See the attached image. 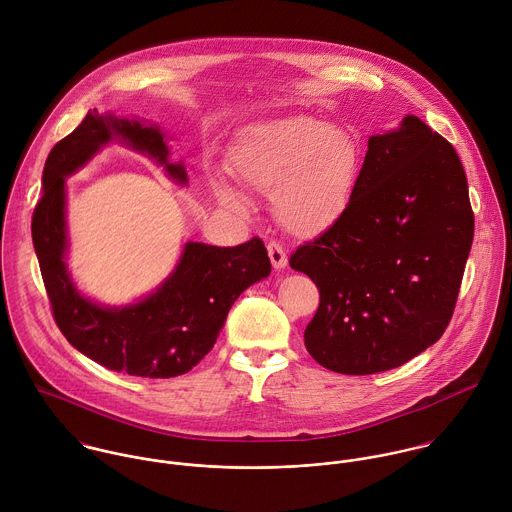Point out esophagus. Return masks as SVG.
<instances>
[{
    "instance_id": "obj_1",
    "label": "esophagus",
    "mask_w": 512,
    "mask_h": 512,
    "mask_svg": "<svg viewBox=\"0 0 512 512\" xmlns=\"http://www.w3.org/2000/svg\"><path fill=\"white\" fill-rule=\"evenodd\" d=\"M267 251H269V259H271V265L275 271H281L287 267V253L277 241H271L267 245Z\"/></svg>"
}]
</instances>
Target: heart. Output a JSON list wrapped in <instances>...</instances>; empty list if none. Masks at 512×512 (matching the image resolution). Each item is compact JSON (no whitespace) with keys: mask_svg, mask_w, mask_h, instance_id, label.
Listing matches in <instances>:
<instances>
[{"mask_svg":"<svg viewBox=\"0 0 512 512\" xmlns=\"http://www.w3.org/2000/svg\"><path fill=\"white\" fill-rule=\"evenodd\" d=\"M235 179L271 195L277 221L299 237L331 229L347 211L363 165L353 133L313 119H281L249 129L229 151ZM215 199L233 211H247V195L225 183H211Z\"/></svg>","mask_w":512,"mask_h":512,"instance_id":"1","label":"heart"}]
</instances>
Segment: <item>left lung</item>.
I'll return each mask as SVG.
<instances>
[{"instance_id": "obj_1", "label": "left lung", "mask_w": 512, "mask_h": 512, "mask_svg": "<svg viewBox=\"0 0 512 512\" xmlns=\"http://www.w3.org/2000/svg\"><path fill=\"white\" fill-rule=\"evenodd\" d=\"M473 235L467 175L445 137L417 115L371 135L347 211L289 259L321 295L309 355L335 373L373 375L437 343Z\"/></svg>"}]
</instances>
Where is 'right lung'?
Listing matches in <instances>:
<instances>
[{
	"label": "right lung",
	"instance_id": "1",
	"mask_svg": "<svg viewBox=\"0 0 512 512\" xmlns=\"http://www.w3.org/2000/svg\"><path fill=\"white\" fill-rule=\"evenodd\" d=\"M113 141L151 157L175 183L187 185L185 165L169 161L165 133L155 123L89 111L47 155L31 219L33 249L53 319L79 353L133 377H177L213 349L229 309L247 287L269 277L271 261L259 237L237 247L187 241L169 277L139 301L109 307L85 297L67 269L65 177Z\"/></svg>",
	"mask_w": 512,
	"mask_h": 512
}]
</instances>
